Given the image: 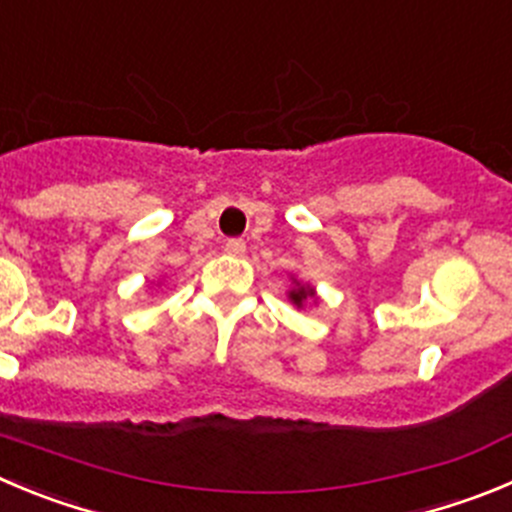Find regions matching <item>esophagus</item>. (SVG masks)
<instances>
[{
    "instance_id": "esophagus-1",
    "label": "esophagus",
    "mask_w": 512,
    "mask_h": 512,
    "mask_svg": "<svg viewBox=\"0 0 512 512\" xmlns=\"http://www.w3.org/2000/svg\"><path fill=\"white\" fill-rule=\"evenodd\" d=\"M224 250L229 252V255H245V250H247V245H245V240H240V237H232V240H227L224 242Z\"/></svg>"
}]
</instances>
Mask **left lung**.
Here are the masks:
<instances>
[{
  "label": "left lung",
  "instance_id": "obj_1",
  "mask_svg": "<svg viewBox=\"0 0 512 512\" xmlns=\"http://www.w3.org/2000/svg\"><path fill=\"white\" fill-rule=\"evenodd\" d=\"M308 298H315L313 290H310V288H298V290H293V293H290V300H293L295 305H303V300H308Z\"/></svg>",
  "mask_w": 512,
  "mask_h": 512
}]
</instances>
